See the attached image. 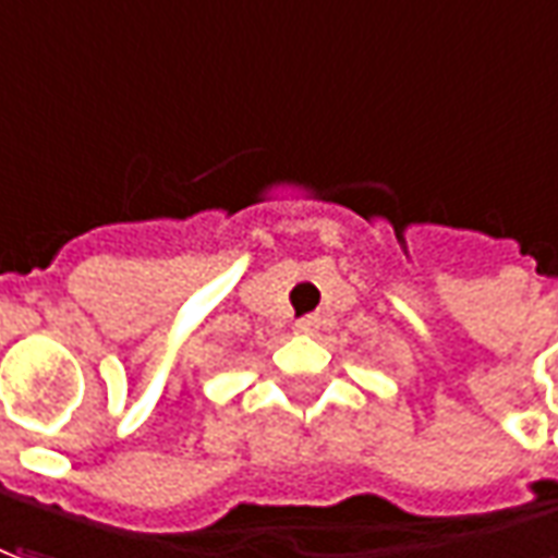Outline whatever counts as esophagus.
Returning a JSON list of instances; mask_svg holds the SVG:
<instances>
[{
	"mask_svg": "<svg viewBox=\"0 0 558 558\" xmlns=\"http://www.w3.org/2000/svg\"><path fill=\"white\" fill-rule=\"evenodd\" d=\"M316 325H318L316 316H303L298 318V325H294V328L301 330V333H310V330H316Z\"/></svg>",
	"mask_w": 558,
	"mask_h": 558,
	"instance_id": "esophagus-1",
	"label": "esophagus"
}]
</instances>
